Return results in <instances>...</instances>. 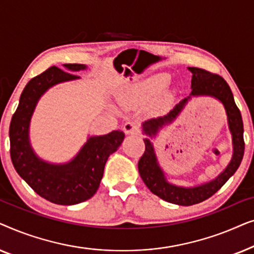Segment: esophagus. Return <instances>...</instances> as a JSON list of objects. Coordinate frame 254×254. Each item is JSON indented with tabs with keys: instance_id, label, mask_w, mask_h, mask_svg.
Masks as SVG:
<instances>
[{
	"instance_id": "34e87169",
	"label": "esophagus",
	"mask_w": 254,
	"mask_h": 254,
	"mask_svg": "<svg viewBox=\"0 0 254 254\" xmlns=\"http://www.w3.org/2000/svg\"><path fill=\"white\" fill-rule=\"evenodd\" d=\"M124 130L127 135L138 134L140 126H138V123H136V121H128V123L124 125Z\"/></svg>"
}]
</instances>
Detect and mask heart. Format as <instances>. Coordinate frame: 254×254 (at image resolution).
I'll return each mask as SVG.
<instances>
[{
    "instance_id": "b5f03b06",
    "label": "heart",
    "mask_w": 254,
    "mask_h": 254,
    "mask_svg": "<svg viewBox=\"0 0 254 254\" xmlns=\"http://www.w3.org/2000/svg\"><path fill=\"white\" fill-rule=\"evenodd\" d=\"M170 81V76L165 72H159V74L152 75L151 77H149L147 81L144 82V84L141 86L140 89L133 90L127 93H124L120 97L121 103L124 105H130L134 104L140 97H151L157 95L165 88Z\"/></svg>"
}]
</instances>
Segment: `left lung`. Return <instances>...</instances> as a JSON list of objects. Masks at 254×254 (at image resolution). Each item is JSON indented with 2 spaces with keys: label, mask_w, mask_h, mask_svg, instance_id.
<instances>
[{
  "label": "left lung",
  "mask_w": 254,
  "mask_h": 254,
  "mask_svg": "<svg viewBox=\"0 0 254 254\" xmlns=\"http://www.w3.org/2000/svg\"><path fill=\"white\" fill-rule=\"evenodd\" d=\"M187 69L192 72V82H190L192 92L189 97L177 104L166 116L157 119H150L142 124V133L147 137L143 140L145 151L138 161V172L150 192L161 199L178 206H192L202 202L216 193L237 171L244 156L245 148L242 114L236 105L234 95L228 83L221 76L211 74L203 69L195 67H189ZM194 96H211L224 105L227 114L228 127L232 135L233 156L229 164L216 179L195 187H178L170 183L166 178L164 170L159 164L152 140L161 129L171 124L179 116L183 107Z\"/></svg>",
  "instance_id": "8db88e82"
}]
</instances>
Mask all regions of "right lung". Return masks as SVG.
<instances>
[{"instance_id": "obj_1", "label": "right lung", "mask_w": 254, "mask_h": 254, "mask_svg": "<svg viewBox=\"0 0 254 254\" xmlns=\"http://www.w3.org/2000/svg\"><path fill=\"white\" fill-rule=\"evenodd\" d=\"M64 67L65 71L54 65L48 68L24 88L10 123V156L17 173L34 192L53 203L71 206L97 192L107 159L123 143L125 133L113 130L89 136L77 154L65 163L47 162L36 154L30 141V125L39 99L54 85L79 79L75 72L88 69L79 64Z\"/></svg>"}]
</instances>
